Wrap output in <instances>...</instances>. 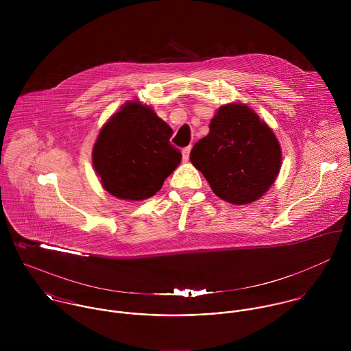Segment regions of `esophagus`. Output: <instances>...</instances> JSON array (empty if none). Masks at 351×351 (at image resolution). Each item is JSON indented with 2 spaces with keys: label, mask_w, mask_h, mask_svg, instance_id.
<instances>
[{
  "label": "esophagus",
  "mask_w": 351,
  "mask_h": 351,
  "mask_svg": "<svg viewBox=\"0 0 351 351\" xmlns=\"http://www.w3.org/2000/svg\"><path fill=\"white\" fill-rule=\"evenodd\" d=\"M189 154H191V147H185L182 150V160L184 162H188L189 160Z\"/></svg>",
  "instance_id": "obj_1"
}]
</instances>
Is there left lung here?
I'll return each instance as SVG.
<instances>
[{"instance_id":"left-lung-1","label":"left lung","mask_w":351,"mask_h":351,"mask_svg":"<svg viewBox=\"0 0 351 351\" xmlns=\"http://www.w3.org/2000/svg\"><path fill=\"white\" fill-rule=\"evenodd\" d=\"M281 159L273 130L242 102L220 106L209 123V134L191 151L192 165L213 193L235 205L259 200L277 180Z\"/></svg>"}]
</instances>
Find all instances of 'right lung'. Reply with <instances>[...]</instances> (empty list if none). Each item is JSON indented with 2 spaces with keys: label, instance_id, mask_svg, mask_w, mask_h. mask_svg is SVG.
Wrapping results in <instances>:
<instances>
[{
  "label": "right lung",
  "instance_id": "right-lung-1",
  "mask_svg": "<svg viewBox=\"0 0 351 351\" xmlns=\"http://www.w3.org/2000/svg\"><path fill=\"white\" fill-rule=\"evenodd\" d=\"M171 134L152 106L127 101L102 125L92 151L102 188L120 200L152 197L182 158L169 142Z\"/></svg>",
  "mask_w": 351,
  "mask_h": 351
}]
</instances>
